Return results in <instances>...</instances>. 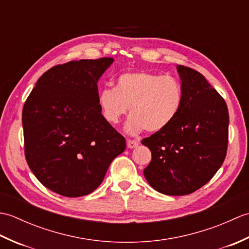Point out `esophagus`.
I'll return each instance as SVG.
<instances>
[{"label": "esophagus", "mask_w": 249, "mask_h": 249, "mask_svg": "<svg viewBox=\"0 0 249 249\" xmlns=\"http://www.w3.org/2000/svg\"><path fill=\"white\" fill-rule=\"evenodd\" d=\"M139 145V141L137 140H127V147L128 149H135Z\"/></svg>", "instance_id": "34e87169"}]
</instances>
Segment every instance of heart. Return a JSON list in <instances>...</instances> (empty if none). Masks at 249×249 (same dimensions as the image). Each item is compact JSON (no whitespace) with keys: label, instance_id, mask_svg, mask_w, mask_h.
I'll list each match as a JSON object with an SVG mask.
<instances>
[{"label":"heart","instance_id":"obj_1","mask_svg":"<svg viewBox=\"0 0 249 249\" xmlns=\"http://www.w3.org/2000/svg\"><path fill=\"white\" fill-rule=\"evenodd\" d=\"M181 83L172 77L149 71L125 72L118 77L114 89H103L98 105L104 118L118 124L128 112L125 130L138 135L144 129L158 133L176 120L183 105Z\"/></svg>","mask_w":249,"mask_h":249}]
</instances>
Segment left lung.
<instances>
[{
	"mask_svg": "<svg viewBox=\"0 0 249 249\" xmlns=\"http://www.w3.org/2000/svg\"><path fill=\"white\" fill-rule=\"evenodd\" d=\"M183 105L172 123L142 140L152 153L144 178L158 193L192 194L208 183L225 160L229 113L223 97L197 71L177 66Z\"/></svg>",
	"mask_w": 249,
	"mask_h": 249,
	"instance_id": "obj_1",
	"label": "left lung"
}]
</instances>
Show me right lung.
Wrapping results in <instances>:
<instances>
[{
    "label": "right lung",
    "mask_w": 249,
    "mask_h": 249,
    "mask_svg": "<svg viewBox=\"0 0 249 249\" xmlns=\"http://www.w3.org/2000/svg\"><path fill=\"white\" fill-rule=\"evenodd\" d=\"M113 61L103 57L52 67L24 104L26 161L44 186L64 197L94 192L126 147L98 105V80Z\"/></svg>",
    "instance_id": "right-lung-1"
}]
</instances>
